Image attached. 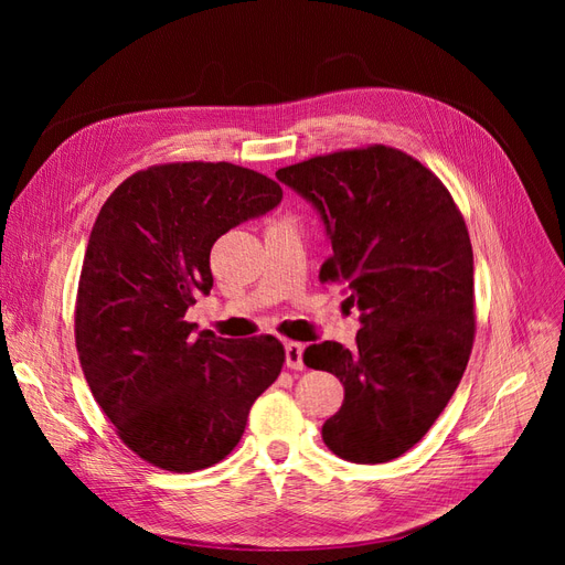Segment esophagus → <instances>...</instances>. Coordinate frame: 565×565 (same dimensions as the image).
I'll return each mask as SVG.
<instances>
[{
  "label": "esophagus",
  "mask_w": 565,
  "mask_h": 565,
  "mask_svg": "<svg viewBox=\"0 0 565 565\" xmlns=\"http://www.w3.org/2000/svg\"><path fill=\"white\" fill-rule=\"evenodd\" d=\"M301 355H303V347L299 344V341H287V344H285V365L289 370H303Z\"/></svg>",
  "instance_id": "obj_1"
}]
</instances>
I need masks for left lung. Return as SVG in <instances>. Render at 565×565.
Instances as JSON below:
<instances>
[{
	"mask_svg": "<svg viewBox=\"0 0 565 565\" xmlns=\"http://www.w3.org/2000/svg\"><path fill=\"white\" fill-rule=\"evenodd\" d=\"M276 177L313 202L332 241L320 282L363 311L355 347L311 344L303 363L344 384L322 424L334 455L384 465L417 446L467 370L473 337V249L443 181L384 143L282 167Z\"/></svg>",
	"mask_w": 565,
	"mask_h": 565,
	"instance_id": "obj_1",
	"label": "left lung"
}]
</instances>
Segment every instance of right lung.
<instances>
[{"label": "right lung", "mask_w": 565, "mask_h": 565, "mask_svg": "<svg viewBox=\"0 0 565 565\" xmlns=\"http://www.w3.org/2000/svg\"><path fill=\"white\" fill-rule=\"evenodd\" d=\"M282 188L231 162L152 164L119 183L84 252L75 347L98 407L148 465L191 473L231 455L254 401L278 380L273 334H195L185 320L214 285L210 252L276 207Z\"/></svg>", "instance_id": "1"}]
</instances>
